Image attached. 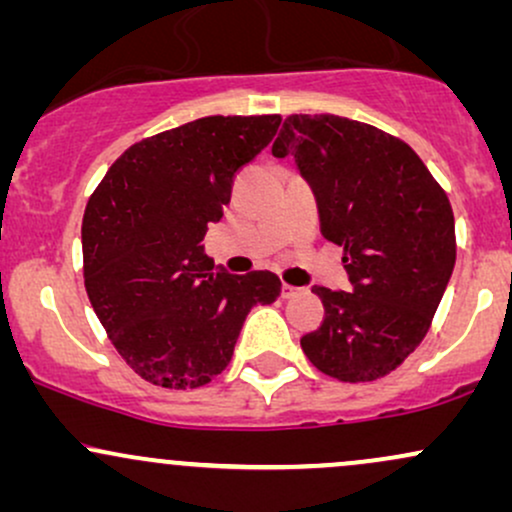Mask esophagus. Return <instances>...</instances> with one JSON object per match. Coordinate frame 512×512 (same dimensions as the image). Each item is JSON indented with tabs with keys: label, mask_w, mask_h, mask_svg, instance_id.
Returning <instances> with one entry per match:
<instances>
[{
	"label": "esophagus",
	"mask_w": 512,
	"mask_h": 512,
	"mask_svg": "<svg viewBox=\"0 0 512 512\" xmlns=\"http://www.w3.org/2000/svg\"><path fill=\"white\" fill-rule=\"evenodd\" d=\"M303 289H298V286H291V284H281V296L284 298H293V296H298V293H301Z\"/></svg>",
	"instance_id": "obj_1"
}]
</instances>
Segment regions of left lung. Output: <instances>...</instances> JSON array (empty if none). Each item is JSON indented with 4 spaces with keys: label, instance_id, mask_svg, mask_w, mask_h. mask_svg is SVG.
<instances>
[{
    "label": "left lung",
    "instance_id": "left-lung-1",
    "mask_svg": "<svg viewBox=\"0 0 512 512\" xmlns=\"http://www.w3.org/2000/svg\"><path fill=\"white\" fill-rule=\"evenodd\" d=\"M272 154L296 158L354 286H315L325 317L303 334L305 356L342 383L383 378L426 337L450 281V199L409 144L349 117L289 115Z\"/></svg>",
    "mask_w": 512,
    "mask_h": 512
}]
</instances>
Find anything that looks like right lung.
I'll list each match as a JSON object with an SVG mask.
<instances>
[{"label":"right lung","mask_w":512,"mask_h":512,"mask_svg":"<svg viewBox=\"0 0 512 512\" xmlns=\"http://www.w3.org/2000/svg\"><path fill=\"white\" fill-rule=\"evenodd\" d=\"M281 115H211L132 144L88 197L81 245L88 301L146 383L192 390L231 363L245 317L281 293L272 272H214L202 240L233 178Z\"/></svg>","instance_id":"right-lung-1"}]
</instances>
